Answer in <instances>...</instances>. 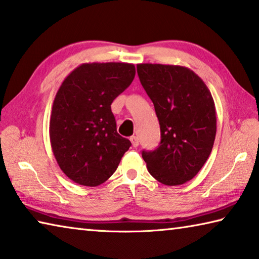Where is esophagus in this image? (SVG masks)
<instances>
[{"label":"esophagus","mask_w":259,"mask_h":259,"mask_svg":"<svg viewBox=\"0 0 259 259\" xmlns=\"http://www.w3.org/2000/svg\"><path fill=\"white\" fill-rule=\"evenodd\" d=\"M131 140V144H133L134 147H137L139 145V139L137 136H133V137H130Z\"/></svg>","instance_id":"1"}]
</instances>
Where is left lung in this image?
Instances as JSON below:
<instances>
[{"label":"left lung","instance_id":"8db88e82","mask_svg":"<svg viewBox=\"0 0 259 259\" xmlns=\"http://www.w3.org/2000/svg\"><path fill=\"white\" fill-rule=\"evenodd\" d=\"M137 73L161 129L159 147L143 151V159L157 182L182 185L196 176L211 153L217 129L213 98L187 67L138 64Z\"/></svg>","mask_w":259,"mask_h":259}]
</instances>
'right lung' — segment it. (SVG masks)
I'll return each mask as SVG.
<instances>
[{
    "mask_svg": "<svg viewBox=\"0 0 259 259\" xmlns=\"http://www.w3.org/2000/svg\"><path fill=\"white\" fill-rule=\"evenodd\" d=\"M134 64L89 63L71 72L52 105L50 143L63 172L98 186L115 172L131 143L117 134L111 105L133 82Z\"/></svg>",
    "mask_w": 259,
    "mask_h": 259,
    "instance_id": "obj_1",
    "label": "right lung"
}]
</instances>
